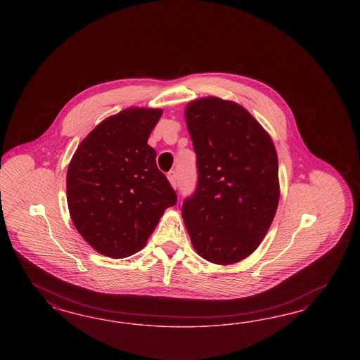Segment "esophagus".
<instances>
[{
  "mask_svg": "<svg viewBox=\"0 0 360 360\" xmlns=\"http://www.w3.org/2000/svg\"><path fill=\"white\" fill-rule=\"evenodd\" d=\"M167 179H169L170 185L173 186L174 188H176V172H175V170L169 172V174H167Z\"/></svg>",
  "mask_w": 360,
  "mask_h": 360,
  "instance_id": "esophagus-1",
  "label": "esophagus"
}]
</instances>
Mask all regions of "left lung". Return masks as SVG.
<instances>
[{
  "instance_id": "8db88e82",
  "label": "left lung",
  "mask_w": 360,
  "mask_h": 360,
  "mask_svg": "<svg viewBox=\"0 0 360 360\" xmlns=\"http://www.w3.org/2000/svg\"><path fill=\"white\" fill-rule=\"evenodd\" d=\"M198 185L182 206L196 253L219 265L260 245L276 215L278 161L271 136L239 104L208 96L187 104Z\"/></svg>"
}]
</instances>
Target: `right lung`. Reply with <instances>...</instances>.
<instances>
[{"label":"right lung","mask_w":360,"mask_h":360,"mask_svg":"<svg viewBox=\"0 0 360 360\" xmlns=\"http://www.w3.org/2000/svg\"><path fill=\"white\" fill-rule=\"evenodd\" d=\"M162 109L128 108L80 142L67 170V205L77 232L112 259L146 244L176 195L148 145Z\"/></svg>","instance_id":"right-lung-1"}]
</instances>
